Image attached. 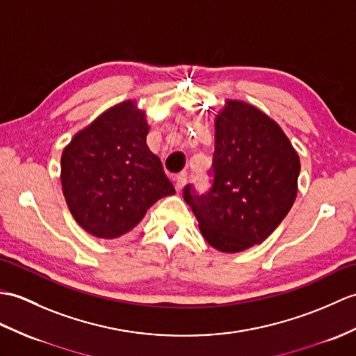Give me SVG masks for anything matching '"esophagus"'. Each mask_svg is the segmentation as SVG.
Wrapping results in <instances>:
<instances>
[{"mask_svg": "<svg viewBox=\"0 0 356 356\" xmlns=\"http://www.w3.org/2000/svg\"><path fill=\"white\" fill-rule=\"evenodd\" d=\"M185 185H186V175H180V176L175 177V186H176L177 193H180L181 189L185 188Z\"/></svg>", "mask_w": 356, "mask_h": 356, "instance_id": "esophagus-1", "label": "esophagus"}]
</instances>
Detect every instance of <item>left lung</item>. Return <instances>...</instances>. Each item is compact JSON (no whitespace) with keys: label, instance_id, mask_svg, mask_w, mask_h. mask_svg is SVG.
Returning a JSON list of instances; mask_svg holds the SVG:
<instances>
[{"label":"left lung","instance_id":"obj_1","mask_svg":"<svg viewBox=\"0 0 356 356\" xmlns=\"http://www.w3.org/2000/svg\"><path fill=\"white\" fill-rule=\"evenodd\" d=\"M213 185L184 198L203 238L222 253H239L275 232L297 197L300 159L279 124L258 107L226 98L216 115Z\"/></svg>","mask_w":356,"mask_h":356}]
</instances>
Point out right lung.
<instances>
[{
  "label": "right lung",
  "mask_w": 356,
  "mask_h": 356,
  "mask_svg": "<svg viewBox=\"0 0 356 356\" xmlns=\"http://www.w3.org/2000/svg\"><path fill=\"white\" fill-rule=\"evenodd\" d=\"M148 130L145 111L126 100L98 115L63 148L62 191L74 220L89 235L120 238L159 198L176 193L147 145Z\"/></svg>",
  "instance_id": "add662e5"
}]
</instances>
